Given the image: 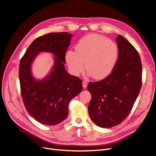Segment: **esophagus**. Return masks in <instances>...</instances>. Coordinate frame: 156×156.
I'll return each instance as SVG.
<instances>
[{
	"mask_svg": "<svg viewBox=\"0 0 156 156\" xmlns=\"http://www.w3.org/2000/svg\"><path fill=\"white\" fill-rule=\"evenodd\" d=\"M83 87L84 88H86L87 87V83L86 81H83Z\"/></svg>",
	"mask_w": 156,
	"mask_h": 156,
	"instance_id": "esophagus-1",
	"label": "esophagus"
}]
</instances>
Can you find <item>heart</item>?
<instances>
[{
    "label": "heart",
    "mask_w": 156,
    "mask_h": 156,
    "mask_svg": "<svg viewBox=\"0 0 156 156\" xmlns=\"http://www.w3.org/2000/svg\"><path fill=\"white\" fill-rule=\"evenodd\" d=\"M119 53V48L114 41L100 34H92L79 40L75 45V51L67 52L66 60L73 74L79 75L83 73L85 64L89 76L101 80L113 72Z\"/></svg>",
    "instance_id": "b5f03b06"
}]
</instances>
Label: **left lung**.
<instances>
[{"label": "left lung", "instance_id": "obj_1", "mask_svg": "<svg viewBox=\"0 0 156 156\" xmlns=\"http://www.w3.org/2000/svg\"><path fill=\"white\" fill-rule=\"evenodd\" d=\"M119 59L112 73L105 79L90 82L88 114L94 124L111 128L129 114L142 85V64L137 51L126 38H116Z\"/></svg>", "mask_w": 156, "mask_h": 156}]
</instances>
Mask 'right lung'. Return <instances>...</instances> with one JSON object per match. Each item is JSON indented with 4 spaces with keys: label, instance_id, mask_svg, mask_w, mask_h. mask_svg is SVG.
Masks as SVG:
<instances>
[{
    "label": "right lung",
    "instance_id": "add662e5",
    "mask_svg": "<svg viewBox=\"0 0 156 156\" xmlns=\"http://www.w3.org/2000/svg\"><path fill=\"white\" fill-rule=\"evenodd\" d=\"M72 34L66 32H52L32 41L20 61L19 69L21 93L28 112L48 126L60 124L68 115L70 100L83 90L82 80L65 69V55ZM40 51L55 55L51 72L45 78L36 80L31 73L33 60Z\"/></svg>",
    "mask_w": 156,
    "mask_h": 156
}]
</instances>
